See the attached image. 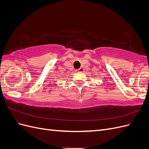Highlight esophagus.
<instances>
[{"instance_id": "obj_1", "label": "esophagus", "mask_w": 149, "mask_h": 149, "mask_svg": "<svg viewBox=\"0 0 149 149\" xmlns=\"http://www.w3.org/2000/svg\"><path fill=\"white\" fill-rule=\"evenodd\" d=\"M75 71H76V72H83L84 71V69H83V68H80L79 69L76 70Z\"/></svg>"}]
</instances>
